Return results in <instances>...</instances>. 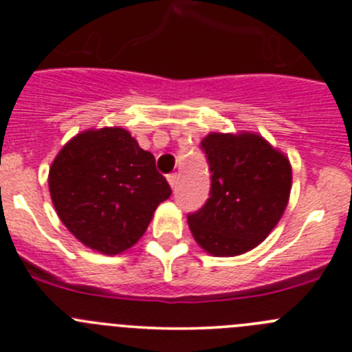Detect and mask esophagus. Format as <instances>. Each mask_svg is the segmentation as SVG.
I'll use <instances>...</instances> for the list:
<instances>
[{
  "label": "esophagus",
  "instance_id": "1",
  "mask_svg": "<svg viewBox=\"0 0 352 352\" xmlns=\"http://www.w3.org/2000/svg\"><path fill=\"white\" fill-rule=\"evenodd\" d=\"M166 179H168L170 186H172V189H173V187L177 186V179H179V177H177V173H170V175L166 177Z\"/></svg>",
  "mask_w": 352,
  "mask_h": 352
}]
</instances>
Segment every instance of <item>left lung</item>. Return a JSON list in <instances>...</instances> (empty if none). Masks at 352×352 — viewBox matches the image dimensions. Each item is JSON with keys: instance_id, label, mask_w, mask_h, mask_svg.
<instances>
[{"instance_id": "left-lung-1", "label": "left lung", "mask_w": 352, "mask_h": 352, "mask_svg": "<svg viewBox=\"0 0 352 352\" xmlns=\"http://www.w3.org/2000/svg\"><path fill=\"white\" fill-rule=\"evenodd\" d=\"M212 173L210 198L187 215L201 248L234 257L267 238L288 205L292 166L257 133H208L201 140Z\"/></svg>"}]
</instances>
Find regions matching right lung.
<instances>
[{
    "label": "right lung",
    "mask_w": 352,
    "mask_h": 352,
    "mask_svg": "<svg viewBox=\"0 0 352 352\" xmlns=\"http://www.w3.org/2000/svg\"><path fill=\"white\" fill-rule=\"evenodd\" d=\"M48 187L62 224L106 255L135 245L172 195L153 154L118 126L72 137L52 163Z\"/></svg>",
    "instance_id": "obj_1"
}]
</instances>
